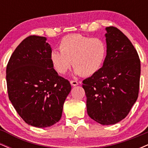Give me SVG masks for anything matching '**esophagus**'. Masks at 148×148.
<instances>
[{"instance_id":"1","label":"esophagus","mask_w":148,"mask_h":148,"mask_svg":"<svg viewBox=\"0 0 148 148\" xmlns=\"http://www.w3.org/2000/svg\"><path fill=\"white\" fill-rule=\"evenodd\" d=\"M70 84L73 86H78V85H79V83H78V81H74V80H71Z\"/></svg>"}]
</instances>
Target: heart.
Returning <instances> with one entry per match:
<instances>
[{
	"label": "heart",
	"mask_w": 148,
	"mask_h": 148,
	"mask_svg": "<svg viewBox=\"0 0 148 148\" xmlns=\"http://www.w3.org/2000/svg\"><path fill=\"white\" fill-rule=\"evenodd\" d=\"M60 51H52L50 60L56 72L64 74L71 65L76 74L90 76L101 68L106 56V45L102 39L81 34L66 35L59 44Z\"/></svg>",
	"instance_id": "heart-1"
}]
</instances>
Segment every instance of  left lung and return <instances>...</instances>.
I'll use <instances>...</instances> for the list:
<instances>
[{
	"mask_svg": "<svg viewBox=\"0 0 148 148\" xmlns=\"http://www.w3.org/2000/svg\"><path fill=\"white\" fill-rule=\"evenodd\" d=\"M106 56L101 68L83 81L88 114L103 125L121 121L138 96L140 62L132 42L120 30L106 28Z\"/></svg>",
	"mask_w": 148,
	"mask_h": 148,
	"instance_id": "8db88e82",
	"label": "left lung"
}]
</instances>
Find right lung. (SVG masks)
Wrapping results in <instances>:
<instances>
[{
  "instance_id": "obj_1",
  "label": "right lung",
  "mask_w": 148,
  "mask_h": 148,
  "mask_svg": "<svg viewBox=\"0 0 148 148\" xmlns=\"http://www.w3.org/2000/svg\"><path fill=\"white\" fill-rule=\"evenodd\" d=\"M46 40L37 35L26 37L12 54L6 68L9 99L25 123L39 128L60 120L72 88L53 67L51 48Z\"/></svg>"
}]
</instances>
